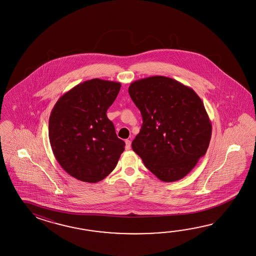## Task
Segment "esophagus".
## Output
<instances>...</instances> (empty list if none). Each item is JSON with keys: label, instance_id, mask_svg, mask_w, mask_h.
<instances>
[{"label": "esophagus", "instance_id": "esophagus-1", "mask_svg": "<svg viewBox=\"0 0 256 256\" xmlns=\"http://www.w3.org/2000/svg\"><path fill=\"white\" fill-rule=\"evenodd\" d=\"M126 150H130V140H126Z\"/></svg>", "mask_w": 256, "mask_h": 256}]
</instances>
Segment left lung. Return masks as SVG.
I'll return each instance as SVG.
<instances>
[{"instance_id":"1","label":"left lung","mask_w":256,"mask_h":256,"mask_svg":"<svg viewBox=\"0 0 256 256\" xmlns=\"http://www.w3.org/2000/svg\"><path fill=\"white\" fill-rule=\"evenodd\" d=\"M128 92L142 117L132 150L159 180L183 178L206 154L212 138L202 98L191 88L164 76L132 82Z\"/></svg>"}]
</instances>
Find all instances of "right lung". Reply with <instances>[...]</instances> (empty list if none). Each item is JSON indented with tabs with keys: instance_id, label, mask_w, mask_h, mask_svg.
<instances>
[{
	"instance_id": "right-lung-1",
	"label": "right lung",
	"mask_w": 256,
	"mask_h": 256,
	"mask_svg": "<svg viewBox=\"0 0 256 256\" xmlns=\"http://www.w3.org/2000/svg\"><path fill=\"white\" fill-rule=\"evenodd\" d=\"M120 88V82L86 80L63 94L52 109L50 146L61 168L76 180H104L124 151L126 142L106 114Z\"/></svg>"
}]
</instances>
